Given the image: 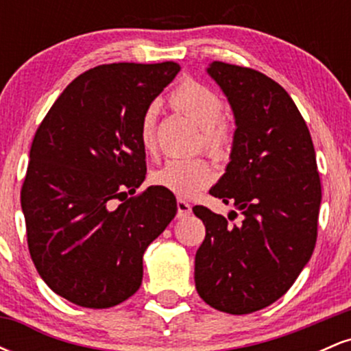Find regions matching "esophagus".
Wrapping results in <instances>:
<instances>
[{"instance_id": "1", "label": "esophagus", "mask_w": 351, "mask_h": 351, "mask_svg": "<svg viewBox=\"0 0 351 351\" xmlns=\"http://www.w3.org/2000/svg\"><path fill=\"white\" fill-rule=\"evenodd\" d=\"M176 208H178V213H176L178 217H186L191 215V204H189L188 201L178 198L176 199Z\"/></svg>"}]
</instances>
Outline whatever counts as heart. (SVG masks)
Segmentation results:
<instances>
[{
    "instance_id": "obj_1",
    "label": "heart",
    "mask_w": 351,
    "mask_h": 351,
    "mask_svg": "<svg viewBox=\"0 0 351 351\" xmlns=\"http://www.w3.org/2000/svg\"><path fill=\"white\" fill-rule=\"evenodd\" d=\"M170 104L203 128L201 138L208 152L215 156L226 155L232 142V128L223 117V100L213 88L188 79L171 92ZM156 112L155 104L148 106L138 125L140 143L148 153L155 150ZM152 180L158 186L188 198L213 183L215 170L204 158H171L153 173Z\"/></svg>"
}]
</instances>
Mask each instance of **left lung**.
I'll list each match as a JSON object with an SVG mask.
<instances>
[{
    "mask_svg": "<svg viewBox=\"0 0 351 351\" xmlns=\"http://www.w3.org/2000/svg\"><path fill=\"white\" fill-rule=\"evenodd\" d=\"M236 119L231 162L209 195L243 215L195 206L206 237L195 257L199 297L221 312L252 313L280 299L308 263L317 243L322 184L304 117L276 80L215 60Z\"/></svg>",
    "mask_w": 351,
    "mask_h": 351,
    "instance_id": "left-lung-1",
    "label": "left lung"
}]
</instances>
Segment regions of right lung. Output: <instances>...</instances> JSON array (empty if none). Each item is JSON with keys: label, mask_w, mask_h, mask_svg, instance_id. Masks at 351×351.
I'll list each match as a JSON object with an SVG mask.
<instances>
[{"label": "right lung", "mask_w": 351, "mask_h": 351, "mask_svg": "<svg viewBox=\"0 0 351 351\" xmlns=\"http://www.w3.org/2000/svg\"><path fill=\"white\" fill-rule=\"evenodd\" d=\"M180 72L176 62L104 64L64 88L36 130L21 188L27 247L43 280L87 308L142 285L143 254L176 215L170 189L148 186L138 125Z\"/></svg>", "instance_id": "right-lung-1"}]
</instances>
